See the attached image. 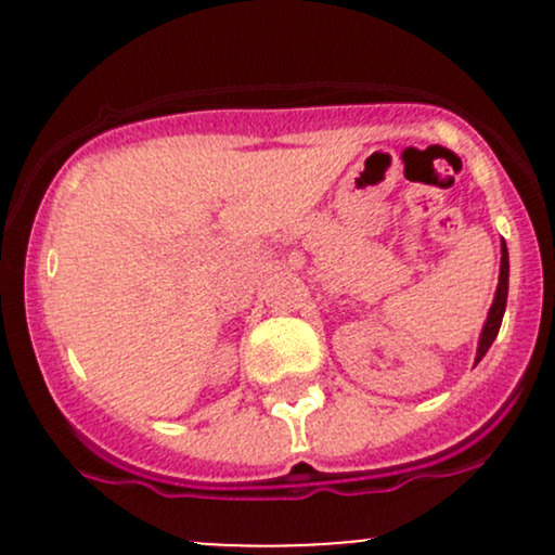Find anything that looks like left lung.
<instances>
[{
    "mask_svg": "<svg viewBox=\"0 0 555 555\" xmlns=\"http://www.w3.org/2000/svg\"><path fill=\"white\" fill-rule=\"evenodd\" d=\"M506 297H508V250L506 242H501V269H499V286H495V297L493 305H490L486 323H482L480 339H477V354H475V365L486 358V352L490 349V344L495 341L499 336L503 313H506Z\"/></svg>",
    "mask_w": 555,
    "mask_h": 555,
    "instance_id": "obj_1",
    "label": "left lung"
}]
</instances>
